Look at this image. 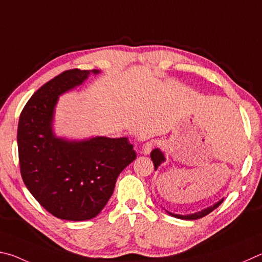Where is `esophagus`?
Wrapping results in <instances>:
<instances>
[{
	"label": "esophagus",
	"instance_id": "1",
	"mask_svg": "<svg viewBox=\"0 0 262 262\" xmlns=\"http://www.w3.org/2000/svg\"><path fill=\"white\" fill-rule=\"evenodd\" d=\"M157 145V143L155 141H147V143H145L143 145V147H141V153L143 154H149L150 152H152V149L154 148V146Z\"/></svg>",
	"mask_w": 262,
	"mask_h": 262
}]
</instances>
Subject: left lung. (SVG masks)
I'll return each instance as SVG.
<instances>
[{"label":"left lung","instance_id":"8db88e82","mask_svg":"<svg viewBox=\"0 0 262 262\" xmlns=\"http://www.w3.org/2000/svg\"><path fill=\"white\" fill-rule=\"evenodd\" d=\"M150 159H152V161L154 163V169L157 170V169L161 166V163L166 161V158H164L163 153L160 150L159 148H155L152 150V153H150ZM223 203V199H221L220 201H217L216 204H214L213 206H209V207L205 208L203 210H200V212H196V213H193V214H189V215H180V214H173V213H170L168 212L167 213L169 215H171V216L173 217H177V219H182V220H198V219H201L206 216V215H208L209 213H212L214 209H216L220 205H221Z\"/></svg>","mask_w":262,"mask_h":262}]
</instances>
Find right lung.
Listing matches in <instances>:
<instances>
[{"label":"right lung","mask_w":262,"mask_h":262,"mask_svg":"<svg viewBox=\"0 0 262 262\" xmlns=\"http://www.w3.org/2000/svg\"><path fill=\"white\" fill-rule=\"evenodd\" d=\"M99 70L72 69L46 82L27 101L18 122L21 178L31 194L55 217H95L112 196L117 177L136 159L127 138L56 137L53 121L58 96Z\"/></svg>","instance_id":"obj_1"}]
</instances>
